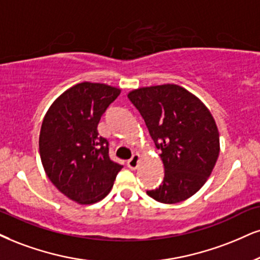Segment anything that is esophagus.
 Segmentation results:
<instances>
[{
  "instance_id": "obj_1",
  "label": "esophagus",
  "mask_w": 260,
  "mask_h": 260,
  "mask_svg": "<svg viewBox=\"0 0 260 260\" xmlns=\"http://www.w3.org/2000/svg\"><path fill=\"white\" fill-rule=\"evenodd\" d=\"M140 155L139 154H134L133 158L130 160H127V166H129V169L131 170H136L139 168V164H140Z\"/></svg>"
}]
</instances>
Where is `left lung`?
Returning a JSON list of instances; mask_svg holds the SVG:
<instances>
[{
    "instance_id": "left-lung-1",
    "label": "left lung",
    "mask_w": 260,
    "mask_h": 260,
    "mask_svg": "<svg viewBox=\"0 0 260 260\" xmlns=\"http://www.w3.org/2000/svg\"><path fill=\"white\" fill-rule=\"evenodd\" d=\"M127 98L161 150L164 181L147 194L162 204L187 200L205 184L218 159L219 133L212 114L197 96L176 84L135 89Z\"/></svg>"
}]
</instances>
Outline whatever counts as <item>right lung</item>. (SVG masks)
Instances as JSON below:
<instances>
[{"instance_id":"1","label":"right lung","mask_w":260,"mask_h":260,"mask_svg":"<svg viewBox=\"0 0 260 260\" xmlns=\"http://www.w3.org/2000/svg\"><path fill=\"white\" fill-rule=\"evenodd\" d=\"M120 89L83 82L62 92L44 115L40 154L48 178L76 203L90 205L110 193L123 166L108 155L98 125Z\"/></svg>"}]
</instances>
